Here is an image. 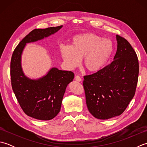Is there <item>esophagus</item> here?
<instances>
[{
  "label": "esophagus",
  "instance_id": "obj_1",
  "mask_svg": "<svg viewBox=\"0 0 147 147\" xmlns=\"http://www.w3.org/2000/svg\"><path fill=\"white\" fill-rule=\"evenodd\" d=\"M74 78H75L76 81H77V82H82V79L79 76H76Z\"/></svg>",
  "mask_w": 147,
  "mask_h": 147
}]
</instances>
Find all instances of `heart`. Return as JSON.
Masks as SVG:
<instances>
[{
  "mask_svg": "<svg viewBox=\"0 0 147 147\" xmlns=\"http://www.w3.org/2000/svg\"><path fill=\"white\" fill-rule=\"evenodd\" d=\"M61 55L66 67L73 70L83 59V66L90 73H96L107 63L113 52L111 40L93 33L80 34L71 39L70 45H62Z\"/></svg>",
  "mask_w": 147,
  "mask_h": 147,
  "instance_id": "heart-1",
  "label": "heart"
}]
</instances>
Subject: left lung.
Wrapping results in <instances>:
<instances>
[{
  "mask_svg": "<svg viewBox=\"0 0 147 147\" xmlns=\"http://www.w3.org/2000/svg\"><path fill=\"white\" fill-rule=\"evenodd\" d=\"M114 61L96 73L84 76L86 103L99 119L121 115L133 99L138 83L139 64L135 51L127 40L116 35Z\"/></svg>",
  "mask_w": 147,
  "mask_h": 147,
  "instance_id": "1",
  "label": "left lung"
}]
</instances>
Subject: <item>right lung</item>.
Returning a JSON list of instances; mask_svg holds the SVG:
<instances>
[{"instance_id":"add662e5","label":"right lung","mask_w":147,"mask_h":147,"mask_svg":"<svg viewBox=\"0 0 147 147\" xmlns=\"http://www.w3.org/2000/svg\"><path fill=\"white\" fill-rule=\"evenodd\" d=\"M62 26L32 31L16 47L11 61L12 88L21 107L26 115L36 119H52L60 112L67 86L73 82L72 71L52 67L45 75L31 79L24 74L21 56L26 43L35 42L54 35Z\"/></svg>"}]
</instances>
